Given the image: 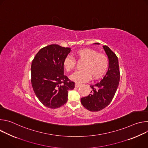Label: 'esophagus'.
Masks as SVG:
<instances>
[{
    "instance_id": "1",
    "label": "esophagus",
    "mask_w": 148,
    "mask_h": 148,
    "mask_svg": "<svg viewBox=\"0 0 148 148\" xmlns=\"http://www.w3.org/2000/svg\"><path fill=\"white\" fill-rule=\"evenodd\" d=\"M81 84L78 83V82H75V87H77V88H78V87H79V86H81Z\"/></svg>"
}]
</instances>
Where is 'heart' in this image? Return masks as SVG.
<instances>
[{
  "instance_id": "1",
  "label": "heart",
  "mask_w": 148,
  "mask_h": 148,
  "mask_svg": "<svg viewBox=\"0 0 148 148\" xmlns=\"http://www.w3.org/2000/svg\"><path fill=\"white\" fill-rule=\"evenodd\" d=\"M75 56L78 60L84 61L82 66V70L75 71L70 76V79L77 82H84L90 79L91 77L97 79L102 77L108 67V57L102 53H98L91 49H82L77 50ZM63 66L66 71L70 72L76 66L75 60L70 56H67L63 61Z\"/></svg>"
}]
</instances>
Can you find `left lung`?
<instances>
[{"label":"left lung","mask_w":148,"mask_h":148,"mask_svg":"<svg viewBox=\"0 0 148 148\" xmlns=\"http://www.w3.org/2000/svg\"><path fill=\"white\" fill-rule=\"evenodd\" d=\"M99 45V43H94ZM103 48L109 60L108 71L98 82L91 85L92 89L87 97L81 98V102L87 110L97 112L105 108L112 101L117 90L120 73L118 59L116 54L107 46Z\"/></svg>","instance_id":"1"}]
</instances>
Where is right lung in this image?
I'll return each mask as SVG.
<instances>
[{"label":"right lung","instance_id":"obj_1","mask_svg":"<svg viewBox=\"0 0 148 148\" xmlns=\"http://www.w3.org/2000/svg\"><path fill=\"white\" fill-rule=\"evenodd\" d=\"M69 47L51 45L41 49L33 60L31 82L34 92L45 106L57 108L68 99L75 82L64 74L63 61L71 51Z\"/></svg>","mask_w":148,"mask_h":148}]
</instances>
